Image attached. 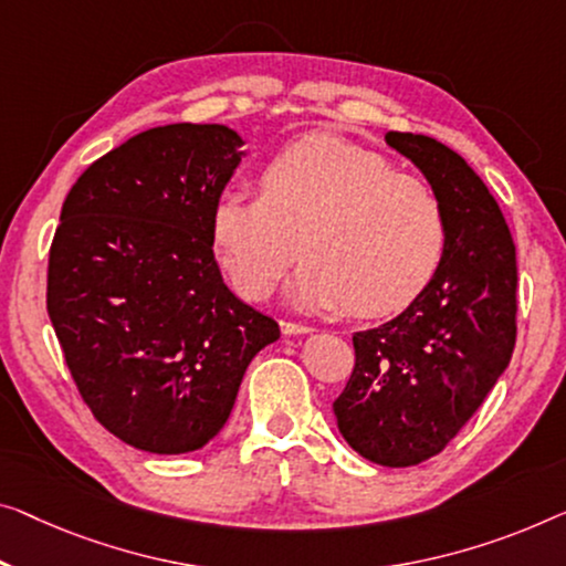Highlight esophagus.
Segmentation results:
<instances>
[{
    "mask_svg": "<svg viewBox=\"0 0 566 566\" xmlns=\"http://www.w3.org/2000/svg\"><path fill=\"white\" fill-rule=\"evenodd\" d=\"M282 333L284 335H307V333H312V327L310 325H302V323H282Z\"/></svg>",
    "mask_w": 566,
    "mask_h": 566,
    "instance_id": "obj_1",
    "label": "esophagus"
}]
</instances>
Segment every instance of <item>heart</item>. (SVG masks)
<instances>
[{
    "label": "heart",
    "instance_id": "obj_1",
    "mask_svg": "<svg viewBox=\"0 0 566 566\" xmlns=\"http://www.w3.org/2000/svg\"><path fill=\"white\" fill-rule=\"evenodd\" d=\"M210 247L229 282L266 300L300 254L290 286L305 310L348 305L381 317L407 310L440 272L442 202L424 180L335 137H307L259 172V196L226 190L210 208Z\"/></svg>",
    "mask_w": 566,
    "mask_h": 566
}]
</instances>
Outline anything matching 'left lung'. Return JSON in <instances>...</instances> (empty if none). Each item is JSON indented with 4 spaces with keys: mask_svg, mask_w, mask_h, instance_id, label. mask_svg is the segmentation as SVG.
Listing matches in <instances>:
<instances>
[{
    "mask_svg": "<svg viewBox=\"0 0 566 566\" xmlns=\"http://www.w3.org/2000/svg\"><path fill=\"white\" fill-rule=\"evenodd\" d=\"M386 145L432 185L447 247L415 305L353 335L356 368L333 411L360 458L409 468L442 452L509 368L518 276L499 202L458 151L411 132H389Z\"/></svg>",
    "mask_w": 566,
    "mask_h": 566,
    "instance_id": "1",
    "label": "left lung"
}]
</instances>
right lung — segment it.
I'll use <instances>...</instances> for the list:
<instances>
[{
	"label": "right lung",
	"instance_id": "add662e5",
	"mask_svg": "<svg viewBox=\"0 0 566 566\" xmlns=\"http://www.w3.org/2000/svg\"><path fill=\"white\" fill-rule=\"evenodd\" d=\"M247 157L223 124H167L96 159L67 192L48 315L94 417L155 454L200 450L280 325L226 286L210 208Z\"/></svg>",
	"mask_w": 566,
	"mask_h": 566
}]
</instances>
